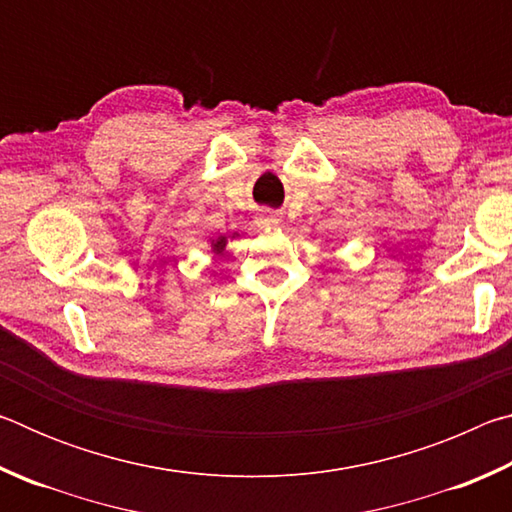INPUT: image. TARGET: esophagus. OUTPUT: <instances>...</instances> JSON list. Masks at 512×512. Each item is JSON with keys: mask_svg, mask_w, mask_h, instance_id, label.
<instances>
[{"mask_svg": "<svg viewBox=\"0 0 512 512\" xmlns=\"http://www.w3.org/2000/svg\"><path fill=\"white\" fill-rule=\"evenodd\" d=\"M257 221H259V225H275L280 219H277V216L271 212H264V214H259Z\"/></svg>", "mask_w": 512, "mask_h": 512, "instance_id": "obj_1", "label": "esophagus"}]
</instances>
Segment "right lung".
Masks as SVG:
<instances>
[{"instance_id":"1","label":"right lung","mask_w":512,"mask_h":512,"mask_svg":"<svg viewBox=\"0 0 512 512\" xmlns=\"http://www.w3.org/2000/svg\"><path fill=\"white\" fill-rule=\"evenodd\" d=\"M225 244H228V239H225V237L214 239V241H212V253H214V255H223Z\"/></svg>"}]
</instances>
